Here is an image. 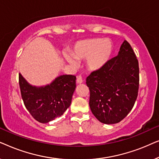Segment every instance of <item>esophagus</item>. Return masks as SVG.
I'll return each mask as SVG.
<instances>
[{"label":"esophagus","mask_w":159,"mask_h":159,"mask_svg":"<svg viewBox=\"0 0 159 159\" xmlns=\"http://www.w3.org/2000/svg\"><path fill=\"white\" fill-rule=\"evenodd\" d=\"M82 82H83V80H82V76H78L77 78V82L78 84H81L82 83Z\"/></svg>","instance_id":"1"}]
</instances>
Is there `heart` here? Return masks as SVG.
Wrapping results in <instances>:
<instances>
[{"mask_svg": "<svg viewBox=\"0 0 159 159\" xmlns=\"http://www.w3.org/2000/svg\"><path fill=\"white\" fill-rule=\"evenodd\" d=\"M113 45L108 40L98 38L78 41L71 49V55L64 53L67 62L74 66H77V60L86 59L87 69L91 71H98L109 60Z\"/></svg>", "mask_w": 159, "mask_h": 159, "instance_id": "heart-1", "label": "heart"}]
</instances>
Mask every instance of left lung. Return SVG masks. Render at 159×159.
Returning a JSON list of instances; mask_svg holds the SVG:
<instances>
[{
	"instance_id": "obj_1",
	"label": "left lung",
	"mask_w": 159,
	"mask_h": 159,
	"mask_svg": "<svg viewBox=\"0 0 159 159\" xmlns=\"http://www.w3.org/2000/svg\"><path fill=\"white\" fill-rule=\"evenodd\" d=\"M90 110L101 123L113 125L127 116L138 97V61L131 45L124 40L116 57L87 77Z\"/></svg>"
}]
</instances>
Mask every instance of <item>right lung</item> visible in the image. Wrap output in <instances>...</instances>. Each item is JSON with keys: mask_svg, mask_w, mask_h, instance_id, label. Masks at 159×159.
I'll use <instances>...</instances> for the list:
<instances>
[{"mask_svg": "<svg viewBox=\"0 0 159 159\" xmlns=\"http://www.w3.org/2000/svg\"><path fill=\"white\" fill-rule=\"evenodd\" d=\"M19 87L25 106L32 117L40 123H48L61 116L71 105L76 88V77L61 75L50 84L33 86L19 75Z\"/></svg>", "mask_w": 159, "mask_h": 159, "instance_id": "1", "label": "right lung"}]
</instances>
